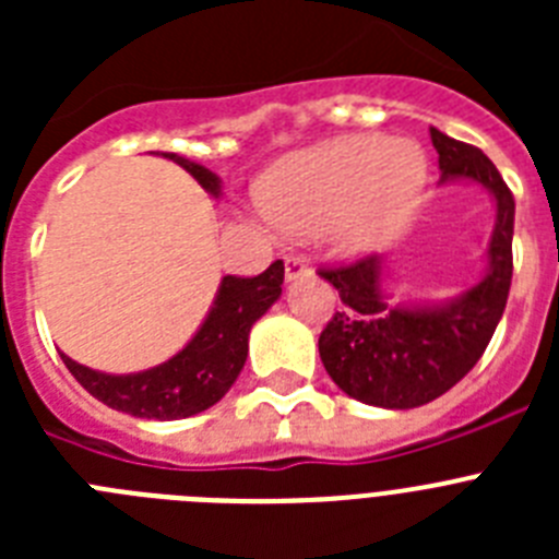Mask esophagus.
Returning <instances> with one entry per match:
<instances>
[{
  "label": "esophagus",
  "instance_id": "obj_1",
  "mask_svg": "<svg viewBox=\"0 0 559 559\" xmlns=\"http://www.w3.org/2000/svg\"><path fill=\"white\" fill-rule=\"evenodd\" d=\"M310 274V260L302 254H288L285 257V280H299V276Z\"/></svg>",
  "mask_w": 559,
  "mask_h": 559
}]
</instances>
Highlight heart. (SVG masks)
<instances>
[{"label": "heart", "instance_id": "b5f03b06", "mask_svg": "<svg viewBox=\"0 0 559 559\" xmlns=\"http://www.w3.org/2000/svg\"><path fill=\"white\" fill-rule=\"evenodd\" d=\"M426 153L383 133L347 136L299 153L265 179V218L288 235L333 226L344 251L378 249L394 237L426 187Z\"/></svg>", "mask_w": 559, "mask_h": 559}]
</instances>
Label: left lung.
<instances>
[{
	"label": "left lung",
	"instance_id": "obj_1",
	"mask_svg": "<svg viewBox=\"0 0 559 559\" xmlns=\"http://www.w3.org/2000/svg\"><path fill=\"white\" fill-rule=\"evenodd\" d=\"M442 181L467 179L496 199V229L487 274L445 305H389L380 290V257L367 254L319 274L341 305L319 335V355L341 392L380 408H417L453 389L471 372L501 322L512 285L515 199L478 147L431 128Z\"/></svg>",
	"mask_w": 559,
	"mask_h": 559
}]
</instances>
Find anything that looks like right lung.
<instances>
[{"instance_id":"1","label":"right lung","mask_w":559,"mask_h":559,"mask_svg":"<svg viewBox=\"0 0 559 559\" xmlns=\"http://www.w3.org/2000/svg\"><path fill=\"white\" fill-rule=\"evenodd\" d=\"M185 167L210 195H221V179L204 165L165 153ZM283 260L257 276H224L215 305L192 341L159 367L136 374H106L61 353L63 364L92 397L108 408L142 419H181L206 412L231 389L249 355L251 324L283 294Z\"/></svg>"}]
</instances>
